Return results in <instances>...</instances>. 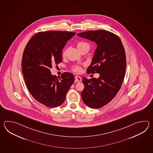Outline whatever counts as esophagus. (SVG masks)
Wrapping results in <instances>:
<instances>
[{
    "label": "esophagus",
    "instance_id": "1",
    "mask_svg": "<svg viewBox=\"0 0 153 153\" xmlns=\"http://www.w3.org/2000/svg\"><path fill=\"white\" fill-rule=\"evenodd\" d=\"M75 80L76 82H81L82 81V78L79 76H75Z\"/></svg>",
    "mask_w": 153,
    "mask_h": 153
}]
</instances>
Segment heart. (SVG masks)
I'll use <instances>...</instances> for the list:
<instances>
[{
  "instance_id": "obj_1",
  "label": "heart",
  "mask_w": 153,
  "mask_h": 153,
  "mask_svg": "<svg viewBox=\"0 0 153 153\" xmlns=\"http://www.w3.org/2000/svg\"><path fill=\"white\" fill-rule=\"evenodd\" d=\"M77 47H78V49L79 50H80L84 48H86V47L90 48V46L88 42H80L77 44ZM65 51L63 53V55H65ZM73 71L76 73H80L81 71V67L79 66V65H75V67H74V68H73Z\"/></svg>"
}]
</instances>
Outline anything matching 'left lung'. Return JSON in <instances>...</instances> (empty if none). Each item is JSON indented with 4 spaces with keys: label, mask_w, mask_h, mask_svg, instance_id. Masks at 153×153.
I'll return each mask as SVG.
<instances>
[{
    "label": "left lung",
    "mask_w": 153,
    "mask_h": 153,
    "mask_svg": "<svg viewBox=\"0 0 153 153\" xmlns=\"http://www.w3.org/2000/svg\"><path fill=\"white\" fill-rule=\"evenodd\" d=\"M77 36L97 45L87 73H99V78H82L84 88L81 98L89 107L97 109L109 103L117 95L124 80L126 59L118 36L104 30H88Z\"/></svg>",
    "instance_id": "1"
}]
</instances>
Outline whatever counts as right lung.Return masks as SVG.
Returning a JSON list of instances; mask_svg holds the SVG:
<instances>
[{"mask_svg": "<svg viewBox=\"0 0 153 153\" xmlns=\"http://www.w3.org/2000/svg\"><path fill=\"white\" fill-rule=\"evenodd\" d=\"M75 33L47 31L33 36L23 51L22 69L30 94L40 103L50 108L61 105L74 81L71 73L61 76L51 74L52 65L62 60V50Z\"/></svg>", "mask_w": 153, "mask_h": 153, "instance_id": "obj_1", "label": "right lung"}]
</instances>
